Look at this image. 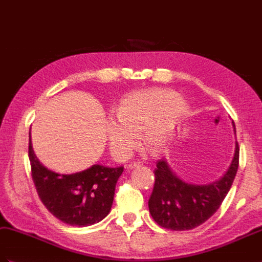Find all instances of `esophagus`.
<instances>
[{
    "mask_svg": "<svg viewBox=\"0 0 262 262\" xmlns=\"http://www.w3.org/2000/svg\"><path fill=\"white\" fill-rule=\"evenodd\" d=\"M139 165H141V162L135 161V162H131V163L127 164L126 168H127V169H133V168H136V167H139Z\"/></svg>",
    "mask_w": 262,
    "mask_h": 262,
    "instance_id": "esophagus-1",
    "label": "esophagus"
}]
</instances>
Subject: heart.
<instances>
[{"label": "heart", "mask_w": 262, "mask_h": 262, "mask_svg": "<svg viewBox=\"0 0 262 262\" xmlns=\"http://www.w3.org/2000/svg\"><path fill=\"white\" fill-rule=\"evenodd\" d=\"M186 113V102L172 90L153 89L129 94L118 107L117 121H107L111 152L118 159L127 158L140 137L146 150L158 152Z\"/></svg>", "instance_id": "b5f03b06"}]
</instances>
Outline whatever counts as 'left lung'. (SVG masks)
I'll list each match as a JSON object with an SVG mask.
<instances>
[{
	"instance_id": "left-lung-1",
	"label": "left lung",
	"mask_w": 262,
	"mask_h": 262,
	"mask_svg": "<svg viewBox=\"0 0 262 262\" xmlns=\"http://www.w3.org/2000/svg\"><path fill=\"white\" fill-rule=\"evenodd\" d=\"M234 126V123H233ZM239 167V144L235 143L230 168L220 180L196 186L180 180L161 159L155 169V187L149 199L152 218L162 228L191 230L206 222L218 210L230 190Z\"/></svg>"
}]
</instances>
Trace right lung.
<instances>
[{
    "instance_id": "obj_1",
    "label": "right lung",
    "mask_w": 262,
    "mask_h": 262,
    "mask_svg": "<svg viewBox=\"0 0 262 262\" xmlns=\"http://www.w3.org/2000/svg\"><path fill=\"white\" fill-rule=\"evenodd\" d=\"M31 174L40 200L55 218L70 226L88 227L109 214L123 167L94 164L84 171L60 174L39 161L29 142Z\"/></svg>"
}]
</instances>
